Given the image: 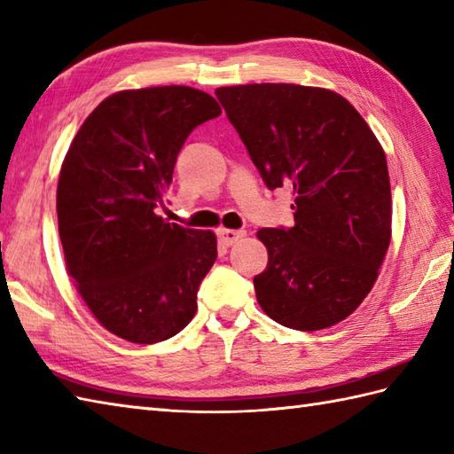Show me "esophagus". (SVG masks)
Here are the masks:
<instances>
[{"label":"esophagus","instance_id":"esophagus-1","mask_svg":"<svg viewBox=\"0 0 454 454\" xmlns=\"http://www.w3.org/2000/svg\"><path fill=\"white\" fill-rule=\"evenodd\" d=\"M216 236H218V242L222 246H234L238 244L239 239L246 236L244 230H228V228H218L216 230Z\"/></svg>","mask_w":454,"mask_h":454}]
</instances>
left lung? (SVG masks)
I'll return each instance as SVG.
<instances>
[{
  "mask_svg": "<svg viewBox=\"0 0 454 454\" xmlns=\"http://www.w3.org/2000/svg\"><path fill=\"white\" fill-rule=\"evenodd\" d=\"M216 98L269 189L294 195L293 228H262L269 262L259 306L316 332L353 314L379 277L392 236L387 156L340 93L294 83L218 88Z\"/></svg>",
  "mask_w": 454,
  "mask_h": 454,
  "instance_id": "1",
  "label": "left lung"
}]
</instances>
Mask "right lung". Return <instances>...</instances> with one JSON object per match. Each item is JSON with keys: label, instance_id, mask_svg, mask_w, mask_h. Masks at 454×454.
<instances>
[{"label": "right lung", "instance_id": "1", "mask_svg": "<svg viewBox=\"0 0 454 454\" xmlns=\"http://www.w3.org/2000/svg\"><path fill=\"white\" fill-rule=\"evenodd\" d=\"M220 113L215 98L187 85L113 93L62 161L56 212L67 275L98 322L122 340H169L197 312L216 236L156 208L187 137Z\"/></svg>", "mask_w": 454, "mask_h": 454}]
</instances>
